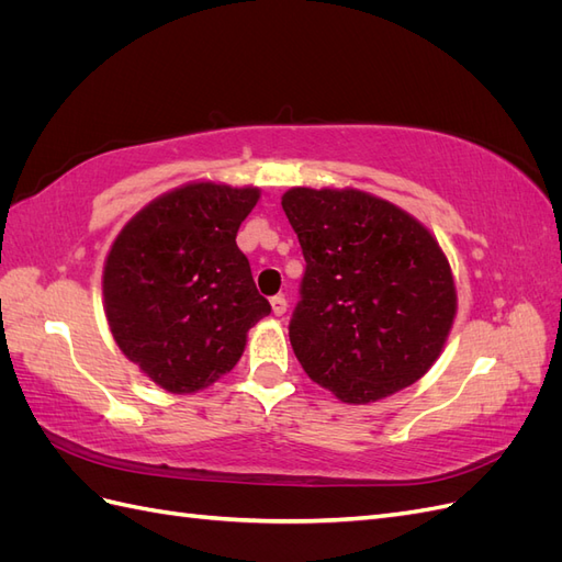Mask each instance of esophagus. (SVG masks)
I'll list each match as a JSON object with an SVG mask.
<instances>
[{"label":"esophagus","mask_w":562,"mask_h":562,"mask_svg":"<svg viewBox=\"0 0 562 562\" xmlns=\"http://www.w3.org/2000/svg\"><path fill=\"white\" fill-rule=\"evenodd\" d=\"M271 312H274V316H283L288 312V300L283 295L271 297Z\"/></svg>","instance_id":"1"}]
</instances>
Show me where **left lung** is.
<instances>
[{"instance_id": "obj_1", "label": "left lung", "mask_w": 562, "mask_h": 562, "mask_svg": "<svg viewBox=\"0 0 562 562\" xmlns=\"http://www.w3.org/2000/svg\"><path fill=\"white\" fill-rule=\"evenodd\" d=\"M281 206L304 255L288 326L304 372L356 405L415 384L457 310L450 265L429 229L359 190L295 187Z\"/></svg>"}]
</instances>
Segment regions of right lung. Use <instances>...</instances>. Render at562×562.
Returning a JSON list of instances; mask_svg holds the SVG:
<instances>
[{
    "label": "right lung",
    "mask_w": 562,
    "mask_h": 562,
    "mask_svg": "<svg viewBox=\"0 0 562 562\" xmlns=\"http://www.w3.org/2000/svg\"><path fill=\"white\" fill-rule=\"evenodd\" d=\"M255 187L196 182L151 201L116 236L103 295L126 359L173 394H192L239 363L246 333L269 316L236 246Z\"/></svg>",
    "instance_id": "add662e5"
}]
</instances>
